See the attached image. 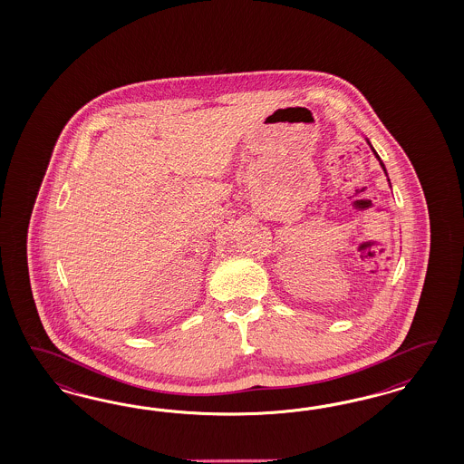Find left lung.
Segmentation results:
<instances>
[{"instance_id": "1", "label": "left lung", "mask_w": 464, "mask_h": 464, "mask_svg": "<svg viewBox=\"0 0 464 464\" xmlns=\"http://www.w3.org/2000/svg\"><path fill=\"white\" fill-rule=\"evenodd\" d=\"M374 153H376V151H374ZM378 156V155H376ZM378 160H380V156H378ZM381 167H382V169H384V165H382V163H381Z\"/></svg>"}]
</instances>
